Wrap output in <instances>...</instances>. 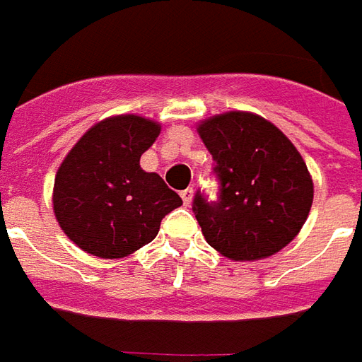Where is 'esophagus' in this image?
Segmentation results:
<instances>
[{
    "mask_svg": "<svg viewBox=\"0 0 362 362\" xmlns=\"http://www.w3.org/2000/svg\"><path fill=\"white\" fill-rule=\"evenodd\" d=\"M192 197H194V191H192V187H189V189H185V191L181 192V199H183L185 206H189V204H191Z\"/></svg>",
    "mask_w": 362,
    "mask_h": 362,
    "instance_id": "esophagus-1",
    "label": "esophagus"
}]
</instances>
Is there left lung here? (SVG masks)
Wrapping results in <instances>:
<instances>
[{
    "instance_id": "8db88e82",
    "label": "left lung",
    "mask_w": 362,
    "mask_h": 362,
    "mask_svg": "<svg viewBox=\"0 0 362 362\" xmlns=\"http://www.w3.org/2000/svg\"><path fill=\"white\" fill-rule=\"evenodd\" d=\"M200 139L216 162L220 199L197 194L192 212L210 247L239 262L268 258L297 237L315 185L307 163L278 127L250 112L200 121Z\"/></svg>"
}]
</instances>
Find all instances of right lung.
<instances>
[{"mask_svg":"<svg viewBox=\"0 0 362 362\" xmlns=\"http://www.w3.org/2000/svg\"><path fill=\"white\" fill-rule=\"evenodd\" d=\"M162 125L142 115H113L90 127L55 173L54 214L78 249L123 258L148 245L165 214L183 204L158 173L141 168Z\"/></svg>","mask_w":362,"mask_h":362,"instance_id":"obj_1","label":"right lung"}]
</instances>
